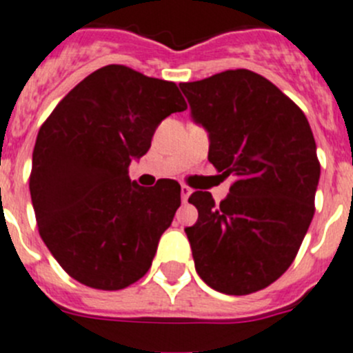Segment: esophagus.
<instances>
[{
	"mask_svg": "<svg viewBox=\"0 0 353 353\" xmlns=\"http://www.w3.org/2000/svg\"><path fill=\"white\" fill-rule=\"evenodd\" d=\"M190 195H192V188L186 186V184H183V186H181V199H183V202H186Z\"/></svg>",
	"mask_w": 353,
	"mask_h": 353,
	"instance_id": "esophagus-1",
	"label": "esophagus"
}]
</instances>
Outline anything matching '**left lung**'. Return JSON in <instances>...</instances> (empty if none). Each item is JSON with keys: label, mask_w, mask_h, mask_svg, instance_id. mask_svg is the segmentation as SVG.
<instances>
[{"label": "left lung", "mask_w": 353, "mask_h": 353, "mask_svg": "<svg viewBox=\"0 0 353 353\" xmlns=\"http://www.w3.org/2000/svg\"><path fill=\"white\" fill-rule=\"evenodd\" d=\"M192 119L208 132L209 161L234 177L220 204L209 192L188 202L186 227L199 276L214 290L246 295L283 274L310 228L320 179L316 144L303 110L250 70L179 84Z\"/></svg>", "instance_id": "left-lung-1"}]
</instances>
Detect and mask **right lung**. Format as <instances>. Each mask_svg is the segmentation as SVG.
<instances>
[{
    "mask_svg": "<svg viewBox=\"0 0 353 353\" xmlns=\"http://www.w3.org/2000/svg\"><path fill=\"white\" fill-rule=\"evenodd\" d=\"M186 110L174 82L107 65L52 110L33 149L30 192L52 256L82 285L121 290L148 272L181 205V186L128 177L165 117Z\"/></svg>",
    "mask_w": 353,
    "mask_h": 353,
    "instance_id": "obj_1",
    "label": "right lung"
}]
</instances>
